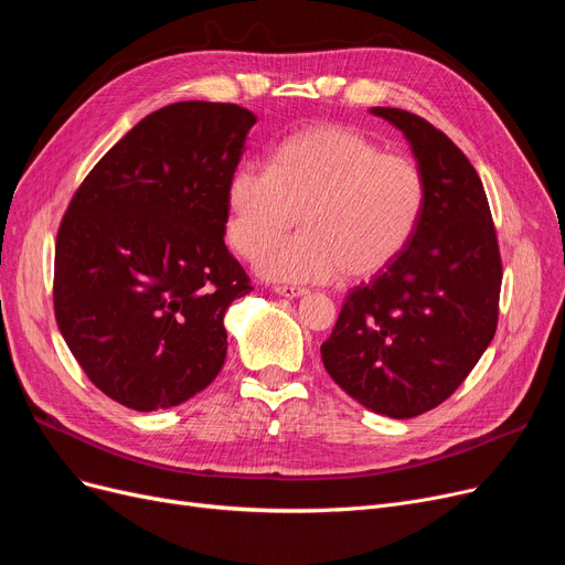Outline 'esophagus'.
<instances>
[{
  "label": "esophagus",
  "instance_id": "esophagus-1",
  "mask_svg": "<svg viewBox=\"0 0 565 565\" xmlns=\"http://www.w3.org/2000/svg\"><path fill=\"white\" fill-rule=\"evenodd\" d=\"M274 291L280 294V297H287V299H299V297H306V294H308V289H303V287H287V285H276Z\"/></svg>",
  "mask_w": 565,
  "mask_h": 565
}]
</instances>
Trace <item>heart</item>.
<instances>
[{
  "label": "heart",
  "mask_w": 565,
  "mask_h": 565,
  "mask_svg": "<svg viewBox=\"0 0 565 565\" xmlns=\"http://www.w3.org/2000/svg\"><path fill=\"white\" fill-rule=\"evenodd\" d=\"M423 206L412 158L333 124L294 132L268 170L241 166L227 183L232 244L257 252V271L285 282L377 276L407 248ZM299 212L307 230L278 239Z\"/></svg>",
  "instance_id": "heart-1"
}]
</instances>
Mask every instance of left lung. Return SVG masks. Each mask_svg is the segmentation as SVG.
<instances>
[{
	"mask_svg": "<svg viewBox=\"0 0 565 565\" xmlns=\"http://www.w3.org/2000/svg\"><path fill=\"white\" fill-rule=\"evenodd\" d=\"M370 113L407 138L425 206L402 255L349 291L321 361L365 409L414 418L450 397L492 342L501 257L469 158L418 115L397 107Z\"/></svg>",
	"mask_w": 565,
	"mask_h": 565,
	"instance_id": "8db88e82",
	"label": "left lung"
}]
</instances>
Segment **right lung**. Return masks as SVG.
<instances>
[{
  "mask_svg": "<svg viewBox=\"0 0 565 565\" xmlns=\"http://www.w3.org/2000/svg\"><path fill=\"white\" fill-rule=\"evenodd\" d=\"M257 117L181 100L145 117L73 195L55 246V317L96 388L136 412L204 391L225 312L253 291L225 246L227 183Z\"/></svg>",
  "mask_w": 565,
  "mask_h": 565,
  "instance_id": "1",
  "label": "right lung"
}]
</instances>
